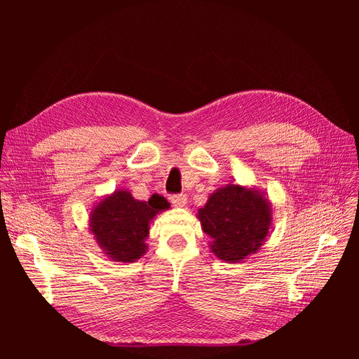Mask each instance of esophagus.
Returning <instances> with one entry per match:
<instances>
[{
	"label": "esophagus",
	"instance_id": "obj_1",
	"mask_svg": "<svg viewBox=\"0 0 359 359\" xmlns=\"http://www.w3.org/2000/svg\"><path fill=\"white\" fill-rule=\"evenodd\" d=\"M170 202L177 208H184L187 205V196L186 194H173V196H170Z\"/></svg>",
	"mask_w": 359,
	"mask_h": 359
}]
</instances>
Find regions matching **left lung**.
I'll use <instances>...</instances> for the list:
<instances>
[{
  "label": "left lung",
  "instance_id": "1",
  "mask_svg": "<svg viewBox=\"0 0 359 359\" xmlns=\"http://www.w3.org/2000/svg\"><path fill=\"white\" fill-rule=\"evenodd\" d=\"M198 219L211 238V252L227 264H238L266 241L273 205L265 191L229 182L210 194Z\"/></svg>",
  "mask_w": 359,
  "mask_h": 359
}]
</instances>
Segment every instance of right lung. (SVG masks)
I'll return each mask as SVG.
<instances>
[{
  "label": "right lung",
  "mask_w": 359,
  "mask_h": 359,
  "mask_svg": "<svg viewBox=\"0 0 359 359\" xmlns=\"http://www.w3.org/2000/svg\"><path fill=\"white\" fill-rule=\"evenodd\" d=\"M169 208L170 203L157 193L147 202L135 199L126 189H116L93 205L90 232L114 262L132 264L147 253L149 224Z\"/></svg>",
  "instance_id": "add662e5"
}]
</instances>
